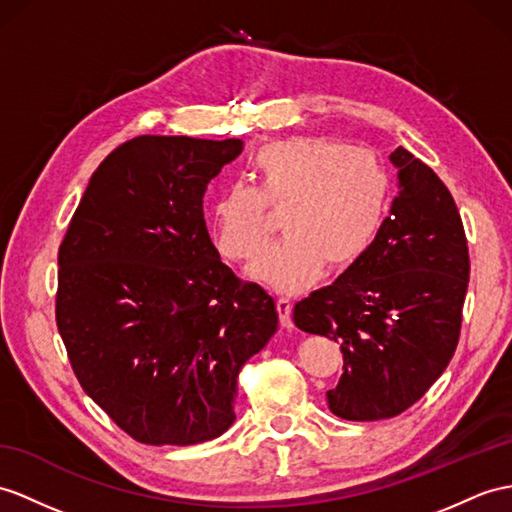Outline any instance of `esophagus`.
<instances>
[{
    "label": "esophagus",
    "instance_id": "obj_1",
    "mask_svg": "<svg viewBox=\"0 0 512 512\" xmlns=\"http://www.w3.org/2000/svg\"><path fill=\"white\" fill-rule=\"evenodd\" d=\"M276 308H278V315H280V323L284 328H291L293 326V319H291V310H293V302L289 297H278L276 299Z\"/></svg>",
    "mask_w": 512,
    "mask_h": 512
}]
</instances>
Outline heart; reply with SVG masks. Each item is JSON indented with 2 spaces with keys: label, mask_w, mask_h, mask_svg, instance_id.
<instances>
[{
  "label": "heart",
  "mask_w": 512,
  "mask_h": 512,
  "mask_svg": "<svg viewBox=\"0 0 512 512\" xmlns=\"http://www.w3.org/2000/svg\"><path fill=\"white\" fill-rule=\"evenodd\" d=\"M249 180L228 182L210 204V234L228 260H252L269 239V213L286 234L249 269L278 291H299L323 265H354L376 239L389 199L380 158L365 147L293 136L258 149Z\"/></svg>",
  "instance_id": "obj_1"
}]
</instances>
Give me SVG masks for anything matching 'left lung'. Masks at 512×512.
Listing matches in <instances>:
<instances>
[{"label":"left lung","instance_id":"8db88e82","mask_svg":"<svg viewBox=\"0 0 512 512\" xmlns=\"http://www.w3.org/2000/svg\"><path fill=\"white\" fill-rule=\"evenodd\" d=\"M400 195L376 239L330 286L293 308L299 330L341 343L328 406L347 421L391 419L421 400L456 352L469 284L463 219L450 189L404 147Z\"/></svg>","mask_w":512,"mask_h":512}]
</instances>
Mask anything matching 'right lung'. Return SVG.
<instances>
[{"instance_id":"right-lung-1","label":"right lung","mask_w":512,"mask_h":512,"mask_svg":"<svg viewBox=\"0 0 512 512\" xmlns=\"http://www.w3.org/2000/svg\"><path fill=\"white\" fill-rule=\"evenodd\" d=\"M239 139L136 136L93 173L58 249L56 326L84 393L145 445L234 423L236 378L278 330L273 297L221 263L204 191Z\"/></svg>"}]
</instances>
